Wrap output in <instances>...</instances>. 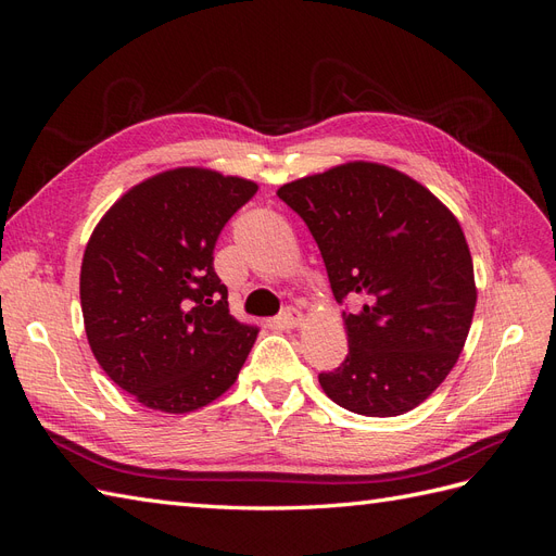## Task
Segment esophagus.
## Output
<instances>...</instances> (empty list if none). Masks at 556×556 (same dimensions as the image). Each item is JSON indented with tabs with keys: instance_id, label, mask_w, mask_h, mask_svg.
<instances>
[{
	"instance_id": "esophagus-1",
	"label": "esophagus",
	"mask_w": 556,
	"mask_h": 556,
	"mask_svg": "<svg viewBox=\"0 0 556 556\" xmlns=\"http://www.w3.org/2000/svg\"><path fill=\"white\" fill-rule=\"evenodd\" d=\"M276 323L282 327V329H296L301 327V323H304V315H301L296 308H285L278 317Z\"/></svg>"
}]
</instances>
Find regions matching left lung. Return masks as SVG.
Wrapping results in <instances>:
<instances>
[{
  "label": "left lung",
  "mask_w": 556,
  "mask_h": 556,
  "mask_svg": "<svg viewBox=\"0 0 556 556\" xmlns=\"http://www.w3.org/2000/svg\"><path fill=\"white\" fill-rule=\"evenodd\" d=\"M304 220L343 311L348 357L319 374L341 408L394 417L433 394L457 364L476 311L473 260L447 206L376 162H348L282 185Z\"/></svg>",
  "instance_id": "left-lung-1"
}]
</instances>
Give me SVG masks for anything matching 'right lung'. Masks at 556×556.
<instances>
[{
	"label": "right lung",
	"mask_w": 556,
	"mask_h": 556,
	"mask_svg": "<svg viewBox=\"0 0 556 556\" xmlns=\"http://www.w3.org/2000/svg\"><path fill=\"white\" fill-rule=\"evenodd\" d=\"M257 182L180 166L134 185L94 227L80 308L106 376L162 413H190L239 378L257 327L229 315L213 250Z\"/></svg>",
	"instance_id": "add662e5"
}]
</instances>
